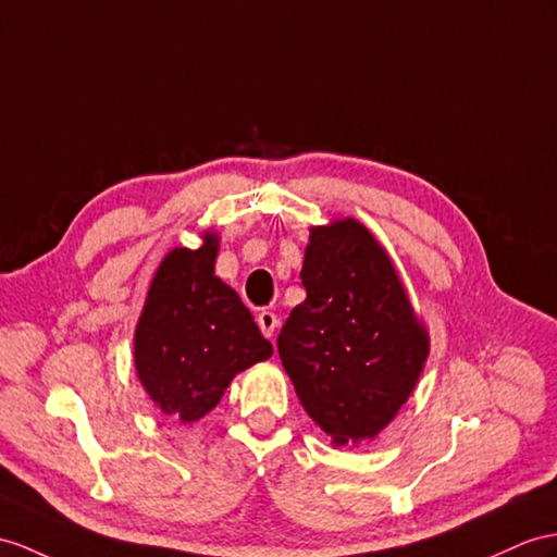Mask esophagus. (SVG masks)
Listing matches in <instances>:
<instances>
[{
  "mask_svg": "<svg viewBox=\"0 0 557 557\" xmlns=\"http://www.w3.org/2000/svg\"><path fill=\"white\" fill-rule=\"evenodd\" d=\"M257 325H260V331H262V335L264 337H271L274 335V331H276V325H278V319H276V314L274 311H260V314H257Z\"/></svg>",
  "mask_w": 557,
  "mask_h": 557,
  "instance_id": "34e87169",
  "label": "esophagus"
}]
</instances>
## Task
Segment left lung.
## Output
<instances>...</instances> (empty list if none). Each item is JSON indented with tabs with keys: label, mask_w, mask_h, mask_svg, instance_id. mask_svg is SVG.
Returning a JSON list of instances; mask_svg holds the SVG:
<instances>
[{
	"label": "left lung",
	"mask_w": 557,
	"mask_h": 557,
	"mask_svg": "<svg viewBox=\"0 0 557 557\" xmlns=\"http://www.w3.org/2000/svg\"><path fill=\"white\" fill-rule=\"evenodd\" d=\"M307 300L278 333V355L309 418L335 446L373 440L423 371L430 337L361 222L314 226L300 271Z\"/></svg>",
	"instance_id": "obj_1"
}]
</instances>
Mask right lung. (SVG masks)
<instances>
[{"mask_svg":"<svg viewBox=\"0 0 557 557\" xmlns=\"http://www.w3.org/2000/svg\"><path fill=\"white\" fill-rule=\"evenodd\" d=\"M220 238L174 248L160 262L134 331V366L158 409L194 423L220 404L234 375L271 357L234 288L214 276Z\"/></svg>","mask_w":557,"mask_h":557,"instance_id":"right-lung-1","label":"right lung"}]
</instances>
